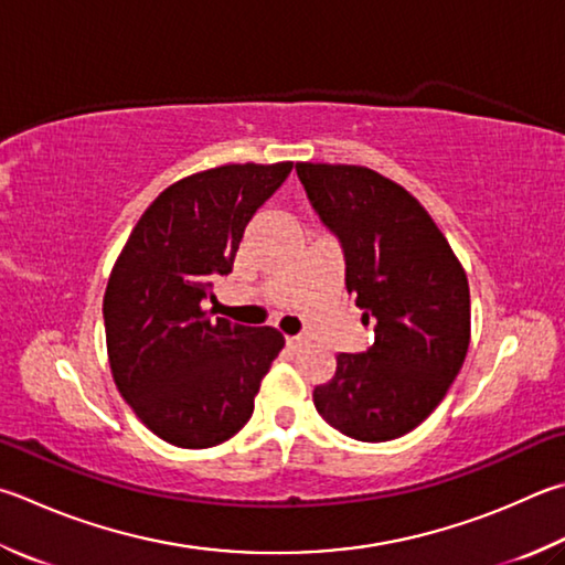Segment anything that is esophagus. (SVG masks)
I'll return each instance as SVG.
<instances>
[{
    "mask_svg": "<svg viewBox=\"0 0 565 565\" xmlns=\"http://www.w3.org/2000/svg\"><path fill=\"white\" fill-rule=\"evenodd\" d=\"M306 341L301 335H286V345L291 348V351H296V348H301Z\"/></svg>",
    "mask_w": 565,
    "mask_h": 565,
    "instance_id": "34e87169",
    "label": "esophagus"
}]
</instances>
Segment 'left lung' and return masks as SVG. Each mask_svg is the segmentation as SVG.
<instances>
[{
    "instance_id": "8db88e82",
    "label": "left lung",
    "mask_w": 565,
    "mask_h": 565,
    "mask_svg": "<svg viewBox=\"0 0 565 565\" xmlns=\"http://www.w3.org/2000/svg\"><path fill=\"white\" fill-rule=\"evenodd\" d=\"M296 172L341 242L348 294L375 318L373 345L338 353L313 405L361 443L403 437L443 403L467 358V274L423 204L381 172L328 162H296Z\"/></svg>"
}]
</instances>
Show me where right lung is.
<instances>
[{
    "label": "right lung",
    "mask_w": 565,
    "mask_h": 565,
    "mask_svg": "<svg viewBox=\"0 0 565 565\" xmlns=\"http://www.w3.org/2000/svg\"><path fill=\"white\" fill-rule=\"evenodd\" d=\"M294 162H234L172 182L142 212L104 296L113 381L152 435L182 449L227 443L249 423L284 348L271 326L212 318L202 301L232 271L254 212Z\"/></svg>",
    "instance_id": "right-lung-1"
}]
</instances>
